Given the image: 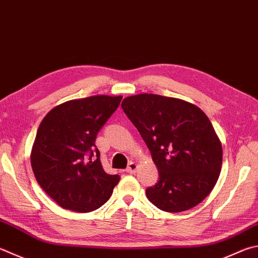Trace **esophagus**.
I'll return each instance as SVG.
<instances>
[{
    "label": "esophagus",
    "mask_w": 258,
    "mask_h": 258,
    "mask_svg": "<svg viewBox=\"0 0 258 258\" xmlns=\"http://www.w3.org/2000/svg\"><path fill=\"white\" fill-rule=\"evenodd\" d=\"M138 167L139 165L137 162H130L127 168H126V172H128V174H135L138 170Z\"/></svg>",
    "instance_id": "34e87169"
}]
</instances>
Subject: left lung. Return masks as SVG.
Instances as JSON below:
<instances>
[{"label": "left lung", "mask_w": 258, "mask_h": 258, "mask_svg": "<svg viewBox=\"0 0 258 258\" xmlns=\"http://www.w3.org/2000/svg\"><path fill=\"white\" fill-rule=\"evenodd\" d=\"M121 108L151 152L159 180L147 198L166 212H182L207 198L222 167V145L202 109L153 93L126 97Z\"/></svg>", "instance_id": "1"}]
</instances>
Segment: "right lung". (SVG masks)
<instances>
[{"label": "right lung", "mask_w": 258, "mask_h": 258, "mask_svg": "<svg viewBox=\"0 0 258 258\" xmlns=\"http://www.w3.org/2000/svg\"><path fill=\"white\" fill-rule=\"evenodd\" d=\"M121 96L65 101L44 117L31 150L37 181L60 208L91 212L109 200L118 175L105 172L97 134L119 106Z\"/></svg>", "instance_id": "right-lung-1"}]
</instances>
